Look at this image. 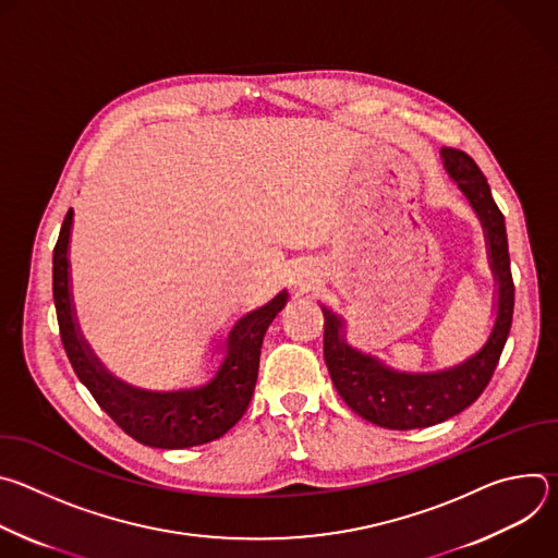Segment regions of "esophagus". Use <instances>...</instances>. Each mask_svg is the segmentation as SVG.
<instances>
[{
    "instance_id": "34e87169",
    "label": "esophagus",
    "mask_w": 558,
    "mask_h": 558,
    "mask_svg": "<svg viewBox=\"0 0 558 558\" xmlns=\"http://www.w3.org/2000/svg\"><path fill=\"white\" fill-rule=\"evenodd\" d=\"M291 282H293V287L304 291V289H308L315 282V274L308 267H295Z\"/></svg>"
}]
</instances>
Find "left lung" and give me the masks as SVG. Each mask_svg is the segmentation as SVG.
I'll return each mask as SVG.
<instances>
[{
  "label": "left lung",
  "instance_id": "8db88e82",
  "mask_svg": "<svg viewBox=\"0 0 558 558\" xmlns=\"http://www.w3.org/2000/svg\"><path fill=\"white\" fill-rule=\"evenodd\" d=\"M439 154L444 170L480 218L486 238L488 265L495 278V323L482 349L448 368L426 373L400 371L351 347L344 317L323 306L325 362L333 386L351 411L390 430L428 428L468 409L488 386L512 327L514 284L504 214L493 198L486 177L468 154L452 147H441Z\"/></svg>",
  "mask_w": 558,
  "mask_h": 558
}]
</instances>
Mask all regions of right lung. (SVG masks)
Here are the masks:
<instances>
[{
  "mask_svg": "<svg viewBox=\"0 0 558 558\" xmlns=\"http://www.w3.org/2000/svg\"><path fill=\"white\" fill-rule=\"evenodd\" d=\"M72 220L74 211L70 209L52 252V295L61 342L76 377L93 392L97 404L143 446L172 450L222 437L245 415L252 402L263 338L289 300L287 289L276 293L267 304L238 317L227 338L214 349L220 362L205 384L177 390L132 386L106 368L78 327L68 258Z\"/></svg>",
  "mask_w": 558,
  "mask_h": 558,
  "instance_id": "right-lung-1",
  "label": "right lung"
}]
</instances>
